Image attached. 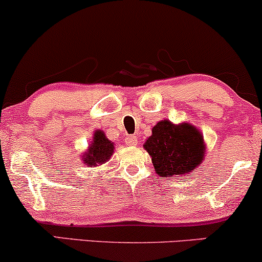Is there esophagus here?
<instances>
[{"label":"esophagus","instance_id":"34e87169","mask_svg":"<svg viewBox=\"0 0 262 262\" xmlns=\"http://www.w3.org/2000/svg\"><path fill=\"white\" fill-rule=\"evenodd\" d=\"M125 143L127 146H132V147H136L138 144V140L136 136H127L125 138Z\"/></svg>","mask_w":262,"mask_h":262}]
</instances>
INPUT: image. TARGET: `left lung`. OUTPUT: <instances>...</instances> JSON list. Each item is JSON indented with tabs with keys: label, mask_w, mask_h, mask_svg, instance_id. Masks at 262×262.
<instances>
[{
	"label": "left lung",
	"mask_w": 262,
	"mask_h": 262,
	"mask_svg": "<svg viewBox=\"0 0 262 262\" xmlns=\"http://www.w3.org/2000/svg\"><path fill=\"white\" fill-rule=\"evenodd\" d=\"M161 177L188 176L200 165L205 154L202 132L188 122L175 125L161 120L143 144Z\"/></svg>",
	"instance_id": "left-lung-1"
}]
</instances>
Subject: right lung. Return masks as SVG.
<instances>
[{
  "label": "right lung",
  "mask_w": 262,
  "mask_h": 262,
  "mask_svg": "<svg viewBox=\"0 0 262 262\" xmlns=\"http://www.w3.org/2000/svg\"><path fill=\"white\" fill-rule=\"evenodd\" d=\"M113 151H114V143L105 137L104 132L97 130L89 149L82 156L83 163L89 167L102 165L106 160L111 159Z\"/></svg>",
  "instance_id": "add662e5"
}]
</instances>
